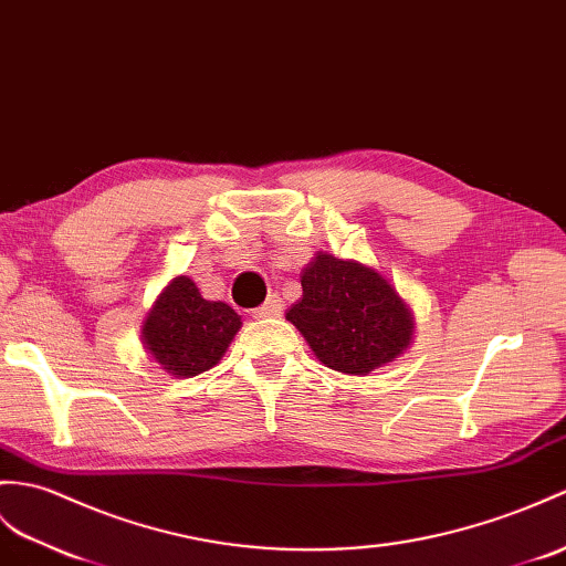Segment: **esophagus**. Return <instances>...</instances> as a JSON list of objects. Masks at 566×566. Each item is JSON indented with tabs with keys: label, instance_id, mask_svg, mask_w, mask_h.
Returning <instances> with one entry per match:
<instances>
[{
	"label": "esophagus",
	"instance_id": "esophagus-1",
	"mask_svg": "<svg viewBox=\"0 0 566 566\" xmlns=\"http://www.w3.org/2000/svg\"><path fill=\"white\" fill-rule=\"evenodd\" d=\"M280 313H282V298L277 294H270L265 304L253 311V318H258V321H262V318H277Z\"/></svg>",
	"mask_w": 566,
	"mask_h": 566
}]
</instances>
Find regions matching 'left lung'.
I'll return each instance as SVG.
<instances>
[{
  "instance_id": "1",
  "label": "left lung",
  "mask_w": 566,
  "mask_h": 566,
  "mask_svg": "<svg viewBox=\"0 0 566 566\" xmlns=\"http://www.w3.org/2000/svg\"><path fill=\"white\" fill-rule=\"evenodd\" d=\"M301 289L286 321L327 369L366 376L412 345L415 313L376 268L318 251L301 272Z\"/></svg>"
}]
</instances>
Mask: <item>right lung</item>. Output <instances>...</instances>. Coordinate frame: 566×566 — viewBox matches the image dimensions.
<instances>
[{
  "instance_id": "1",
  "label": "right lung",
  "mask_w": 566,
  "mask_h": 566,
  "mask_svg": "<svg viewBox=\"0 0 566 566\" xmlns=\"http://www.w3.org/2000/svg\"><path fill=\"white\" fill-rule=\"evenodd\" d=\"M241 315L223 301H207L188 274L170 280L142 321V345L159 369L192 378L227 354Z\"/></svg>"
}]
</instances>
